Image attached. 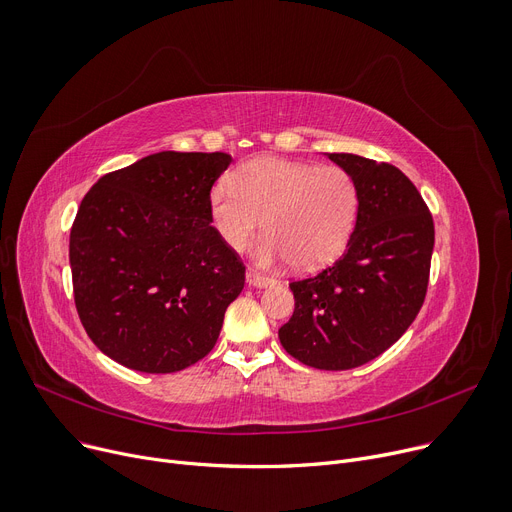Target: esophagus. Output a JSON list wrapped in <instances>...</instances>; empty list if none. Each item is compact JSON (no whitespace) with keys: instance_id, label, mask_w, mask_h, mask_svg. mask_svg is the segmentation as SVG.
<instances>
[{"instance_id":"esophagus-1","label":"esophagus","mask_w":512,"mask_h":512,"mask_svg":"<svg viewBox=\"0 0 512 512\" xmlns=\"http://www.w3.org/2000/svg\"><path fill=\"white\" fill-rule=\"evenodd\" d=\"M276 280L270 276H263L257 270H247V284L255 286V288H265V286H272Z\"/></svg>"}]
</instances>
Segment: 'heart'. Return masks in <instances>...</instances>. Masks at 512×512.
I'll use <instances>...</instances> for the list:
<instances>
[{"mask_svg": "<svg viewBox=\"0 0 512 512\" xmlns=\"http://www.w3.org/2000/svg\"><path fill=\"white\" fill-rule=\"evenodd\" d=\"M358 211V182L337 165L259 157L209 192L211 224L230 249L247 247L263 226L268 234L255 259H288L301 272L320 270L345 251Z\"/></svg>", "mask_w": 512, "mask_h": 512, "instance_id": "b5f03b06", "label": "heart"}]
</instances>
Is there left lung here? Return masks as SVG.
Masks as SVG:
<instances>
[{
    "label": "left lung",
    "instance_id": "1",
    "mask_svg": "<svg viewBox=\"0 0 512 512\" xmlns=\"http://www.w3.org/2000/svg\"><path fill=\"white\" fill-rule=\"evenodd\" d=\"M326 157L358 182V221L330 268L288 284L295 311L278 337L305 366L349 370L379 358L418 316L435 228L420 192L397 167L349 152Z\"/></svg>",
    "mask_w": 512,
    "mask_h": 512
}]
</instances>
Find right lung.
I'll use <instances>...</instances> for the list:
<instances>
[{
	"label": "right lung",
	"instance_id": "1",
	"mask_svg": "<svg viewBox=\"0 0 512 512\" xmlns=\"http://www.w3.org/2000/svg\"><path fill=\"white\" fill-rule=\"evenodd\" d=\"M226 152L150 154L85 194L69 259L77 314L117 364L169 374L215 347L244 265L211 226L209 192Z\"/></svg>",
	"mask_w": 512,
	"mask_h": 512
}]
</instances>
